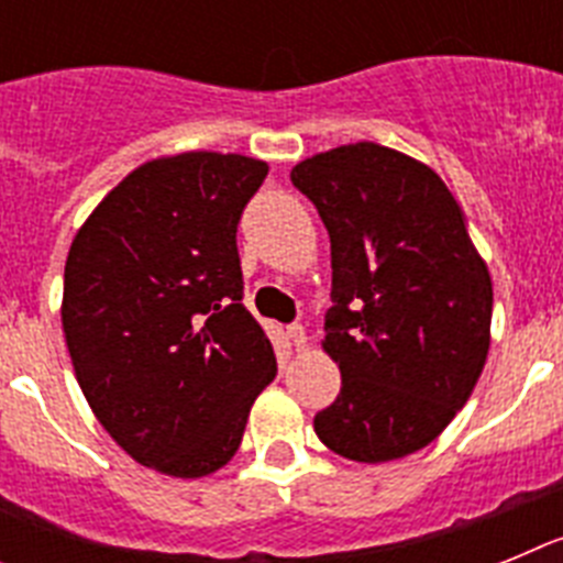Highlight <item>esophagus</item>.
<instances>
[{"label": "esophagus", "mask_w": 563, "mask_h": 563, "mask_svg": "<svg viewBox=\"0 0 563 563\" xmlns=\"http://www.w3.org/2000/svg\"><path fill=\"white\" fill-rule=\"evenodd\" d=\"M287 338H290V343L296 346V350H307V332L301 324L287 327Z\"/></svg>", "instance_id": "esophagus-1"}]
</instances>
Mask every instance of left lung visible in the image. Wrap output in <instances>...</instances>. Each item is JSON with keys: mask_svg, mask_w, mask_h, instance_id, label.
I'll list each match as a JSON object with an SVG mask.
<instances>
[{"mask_svg": "<svg viewBox=\"0 0 563 563\" xmlns=\"http://www.w3.org/2000/svg\"><path fill=\"white\" fill-rule=\"evenodd\" d=\"M330 233L327 355L341 395L316 415L327 449L389 462L426 449L462 409L490 350L494 285L440 174L380 143L312 154L290 172Z\"/></svg>", "mask_w": 563, "mask_h": 563, "instance_id": "left-lung-1", "label": "left lung"}]
</instances>
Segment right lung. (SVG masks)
<instances>
[{
    "instance_id": "1",
    "label": "right lung",
    "mask_w": 563,
    "mask_h": 563,
    "mask_svg": "<svg viewBox=\"0 0 563 563\" xmlns=\"http://www.w3.org/2000/svg\"><path fill=\"white\" fill-rule=\"evenodd\" d=\"M267 177L245 154L183 152L126 174L78 228L62 327L89 409L134 462L197 479L236 454L276 377L242 305L236 225Z\"/></svg>"
}]
</instances>
